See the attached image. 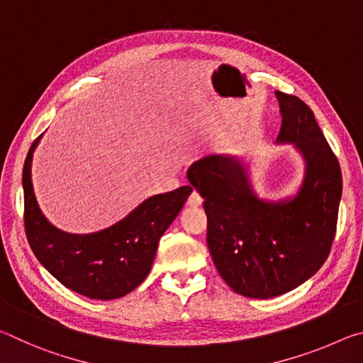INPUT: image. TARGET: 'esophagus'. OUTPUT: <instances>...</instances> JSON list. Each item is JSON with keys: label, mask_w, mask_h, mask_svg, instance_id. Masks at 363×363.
Returning a JSON list of instances; mask_svg holds the SVG:
<instances>
[{"label": "esophagus", "mask_w": 363, "mask_h": 363, "mask_svg": "<svg viewBox=\"0 0 363 363\" xmlns=\"http://www.w3.org/2000/svg\"><path fill=\"white\" fill-rule=\"evenodd\" d=\"M201 203H203V199H201V195L196 192V190H194V192L190 194V196H189L187 205H190V206H200Z\"/></svg>", "instance_id": "obj_1"}]
</instances>
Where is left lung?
<instances>
[{
    "instance_id": "left-lung-1",
    "label": "left lung",
    "mask_w": 363,
    "mask_h": 363,
    "mask_svg": "<svg viewBox=\"0 0 363 363\" xmlns=\"http://www.w3.org/2000/svg\"><path fill=\"white\" fill-rule=\"evenodd\" d=\"M281 128L277 144H293L304 160L298 192L262 200L240 157L211 155L187 179L203 196L206 243L233 291L267 299L309 280L328 257L342 194L341 168L315 116L296 96L275 91Z\"/></svg>"
}]
</instances>
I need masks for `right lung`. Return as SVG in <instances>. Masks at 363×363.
<instances>
[{"instance_id": "obj_1", "label": "right lung", "mask_w": 363, "mask_h": 363, "mask_svg": "<svg viewBox=\"0 0 363 363\" xmlns=\"http://www.w3.org/2000/svg\"><path fill=\"white\" fill-rule=\"evenodd\" d=\"M41 136L27 153L22 173L23 223L30 248L60 284L91 299L110 301L138 288L150 272L158 242L176 219L192 187L153 195L107 229L69 233L40 210L32 184V158Z\"/></svg>"}]
</instances>
